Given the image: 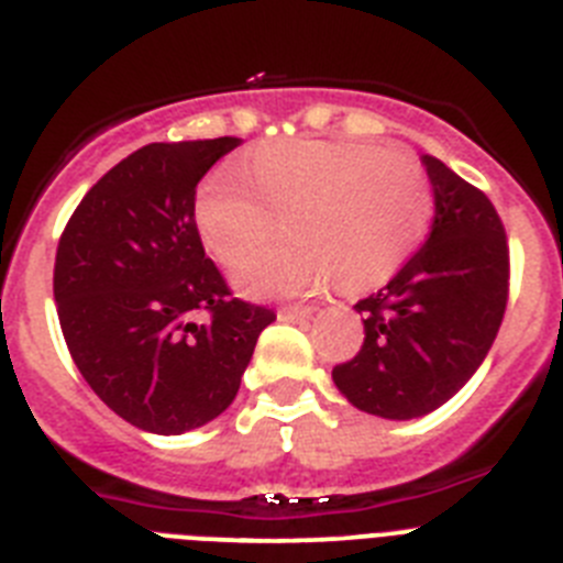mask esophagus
Instances as JSON below:
<instances>
[{
  "instance_id": "34e87169",
  "label": "esophagus",
  "mask_w": 563,
  "mask_h": 563,
  "mask_svg": "<svg viewBox=\"0 0 563 563\" xmlns=\"http://www.w3.org/2000/svg\"><path fill=\"white\" fill-rule=\"evenodd\" d=\"M313 311H317V306H283L280 311H277V317H280V319H302V317H311Z\"/></svg>"
}]
</instances>
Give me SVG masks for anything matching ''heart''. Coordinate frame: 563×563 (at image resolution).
<instances>
[{"label":"heart","instance_id":"obj_1","mask_svg":"<svg viewBox=\"0 0 563 563\" xmlns=\"http://www.w3.org/2000/svg\"><path fill=\"white\" fill-rule=\"evenodd\" d=\"M432 185L412 154L364 143L263 145L244 174L199 187L194 221L201 244L232 263L274 234L289 238L235 263L232 280L252 297L325 286L362 291L387 280L418 250L432 221Z\"/></svg>","mask_w":563,"mask_h":563}]
</instances>
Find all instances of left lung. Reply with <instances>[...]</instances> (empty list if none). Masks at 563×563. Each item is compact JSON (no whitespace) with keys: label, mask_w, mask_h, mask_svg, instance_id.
Here are the masks:
<instances>
[{"label":"left lung","mask_w":563,"mask_h":563,"mask_svg":"<svg viewBox=\"0 0 563 563\" xmlns=\"http://www.w3.org/2000/svg\"><path fill=\"white\" fill-rule=\"evenodd\" d=\"M434 221L420 246L376 294L358 300L362 351L333 367L356 409L409 420L432 412L488 356L508 306V238L483 190L434 156H420Z\"/></svg>","instance_id":"left-lung-1"}]
</instances>
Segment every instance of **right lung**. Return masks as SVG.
<instances>
[{
	"label": "right lung",
	"instance_id": "right-lung-1",
	"mask_svg": "<svg viewBox=\"0 0 563 563\" xmlns=\"http://www.w3.org/2000/svg\"><path fill=\"white\" fill-rule=\"evenodd\" d=\"M238 145L219 136L134 151L84 196L58 241L53 294L73 362L143 432L219 418L275 322L272 308L232 297L194 221L196 185Z\"/></svg>",
	"mask_w": 563,
	"mask_h": 563
}]
</instances>
